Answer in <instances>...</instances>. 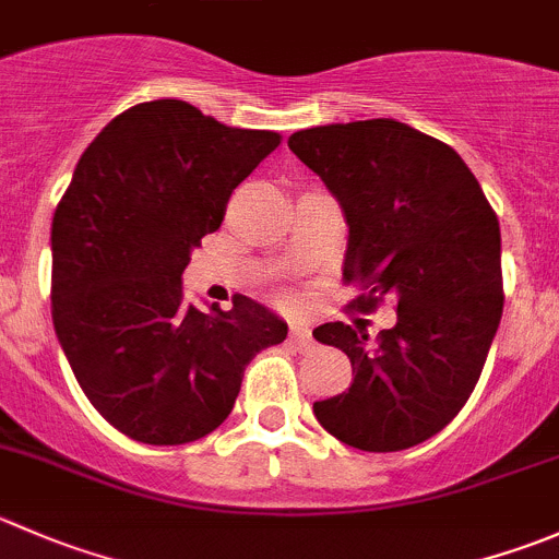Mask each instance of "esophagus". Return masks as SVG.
I'll use <instances>...</instances> for the list:
<instances>
[{"mask_svg":"<svg viewBox=\"0 0 559 559\" xmlns=\"http://www.w3.org/2000/svg\"><path fill=\"white\" fill-rule=\"evenodd\" d=\"M289 341H292V344H295V346H300V349H308V346L313 344L311 330L302 328V324H292V330H289Z\"/></svg>","mask_w":559,"mask_h":559,"instance_id":"34e87169","label":"esophagus"}]
</instances>
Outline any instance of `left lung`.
Instances as JSON below:
<instances>
[{"label":"left lung","mask_w":559,"mask_h":559,"mask_svg":"<svg viewBox=\"0 0 559 559\" xmlns=\"http://www.w3.org/2000/svg\"><path fill=\"white\" fill-rule=\"evenodd\" d=\"M289 150L344 210V281L357 308L395 302V324L328 322L313 338L346 352L352 384L313 404L344 445L390 453L445 429L478 384L502 319L500 221L459 153L395 119L319 124Z\"/></svg>","instance_id":"1"}]
</instances>
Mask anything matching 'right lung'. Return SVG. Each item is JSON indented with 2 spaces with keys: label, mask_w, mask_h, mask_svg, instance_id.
Here are the masks:
<instances>
[{
  "label": "right lung",
  "mask_w": 559,
  "mask_h": 559,
  "mask_svg": "<svg viewBox=\"0 0 559 559\" xmlns=\"http://www.w3.org/2000/svg\"><path fill=\"white\" fill-rule=\"evenodd\" d=\"M278 144L273 130L150 100L81 155L51 224L53 330L86 399L130 440H202L229 417L257 352L286 338L251 297L207 313L182 300L191 251Z\"/></svg>",
  "instance_id": "1"
}]
</instances>
